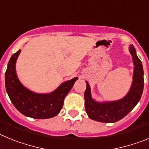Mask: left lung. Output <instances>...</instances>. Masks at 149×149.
<instances>
[{"mask_svg": "<svg viewBox=\"0 0 149 149\" xmlns=\"http://www.w3.org/2000/svg\"><path fill=\"white\" fill-rule=\"evenodd\" d=\"M129 51L133 57L134 73L132 86L125 98L119 101L98 103L92 98L90 87L88 83L86 82V89L84 93L85 109L90 119L106 123L116 122L127 116L140 100L144 86L143 65L136 56L134 46L131 45Z\"/></svg>", "mask_w": 149, "mask_h": 149, "instance_id": "obj_1", "label": "left lung"}]
</instances>
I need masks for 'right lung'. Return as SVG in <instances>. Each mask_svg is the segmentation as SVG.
Segmentation results:
<instances>
[{"instance_id":"add662e5","label":"right lung","mask_w":149,"mask_h":149,"mask_svg":"<svg viewBox=\"0 0 149 149\" xmlns=\"http://www.w3.org/2000/svg\"><path fill=\"white\" fill-rule=\"evenodd\" d=\"M21 50L11 56L6 74L5 84L12 103L21 113L33 119H48L56 116L63 106V101L77 77L63 83L50 94H37L28 90L19 82L15 73V62Z\"/></svg>"}]
</instances>
